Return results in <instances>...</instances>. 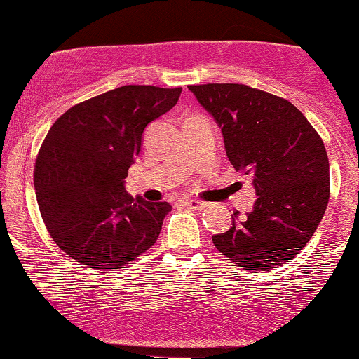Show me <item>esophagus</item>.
<instances>
[{"mask_svg":"<svg viewBox=\"0 0 359 359\" xmlns=\"http://www.w3.org/2000/svg\"><path fill=\"white\" fill-rule=\"evenodd\" d=\"M181 203H183L184 206L189 208V210H205L206 208V203H203L200 200H193V198H184V200H181Z\"/></svg>","mask_w":359,"mask_h":359,"instance_id":"esophagus-1","label":"esophagus"}]
</instances>
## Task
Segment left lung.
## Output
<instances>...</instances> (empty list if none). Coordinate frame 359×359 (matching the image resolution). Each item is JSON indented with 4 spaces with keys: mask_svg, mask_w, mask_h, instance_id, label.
I'll use <instances>...</instances> for the list:
<instances>
[{
    "mask_svg": "<svg viewBox=\"0 0 359 359\" xmlns=\"http://www.w3.org/2000/svg\"><path fill=\"white\" fill-rule=\"evenodd\" d=\"M213 114L236 171L253 176L258 194L243 221L215 234L216 250L236 266L269 271L306 246L330 200V161L321 136L280 96L238 83L191 85Z\"/></svg>",
    "mask_w": 359,
    "mask_h": 359,
    "instance_id": "left-lung-1",
    "label": "left lung"
}]
</instances>
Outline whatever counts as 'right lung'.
I'll return each mask as SVG.
<instances>
[{
    "label": "right lung",
    "mask_w": 359,
    "mask_h": 359,
    "mask_svg": "<svg viewBox=\"0 0 359 359\" xmlns=\"http://www.w3.org/2000/svg\"><path fill=\"white\" fill-rule=\"evenodd\" d=\"M181 88L126 85L74 104L48 131L34 163L39 213L53 241L88 268L131 264L156 243L166 201L125 191L144 128L178 103Z\"/></svg>",
    "instance_id": "1"
}]
</instances>
